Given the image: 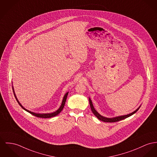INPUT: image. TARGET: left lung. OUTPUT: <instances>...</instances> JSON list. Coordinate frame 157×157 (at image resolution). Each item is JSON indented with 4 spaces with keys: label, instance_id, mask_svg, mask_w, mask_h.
Masks as SVG:
<instances>
[{
    "label": "left lung",
    "instance_id": "left-lung-1",
    "mask_svg": "<svg viewBox=\"0 0 157 157\" xmlns=\"http://www.w3.org/2000/svg\"><path fill=\"white\" fill-rule=\"evenodd\" d=\"M89 101H90V105L91 107V109L93 112V113L94 114V115L97 118L100 120V121H103V122H117V121H121L122 120H124L130 116H132L134 113H135L140 108V106H139L138 108L136 110H134L132 113L128 114V115H122V116H119V117H114V118H106V117H104L103 116H101V115H100L97 112L96 110L94 109L92 101L91 100V99L89 98Z\"/></svg>",
    "mask_w": 157,
    "mask_h": 157
}]
</instances>
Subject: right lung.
<instances>
[{
    "label": "right lung",
    "mask_w": 157,
    "mask_h": 157,
    "mask_svg": "<svg viewBox=\"0 0 157 157\" xmlns=\"http://www.w3.org/2000/svg\"><path fill=\"white\" fill-rule=\"evenodd\" d=\"M12 90H13V92L14 96L15 97V98H16V100H17V102L18 103V104L20 105V106L24 110H25V111L28 112L29 113H31L32 115H33L35 116L36 117L42 118H49L54 117H55V116L57 115L58 114H59V113H60L61 112V110H63V109L64 108V105H65V103H66V98H67V97L68 93H69L67 92V93H66V94H65L64 96L63 97V101H62V103H61V105L60 107L59 108V109L57 110H56V112H52V113H35V112H31V111H30V110H27V109L24 108V107L21 105V103L19 102V101L18 100V99H17V97L15 96V92H14V90H13V86H12Z\"/></svg>",
    "instance_id": "right-lung-1"
}]
</instances>
